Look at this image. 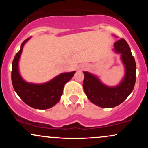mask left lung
Listing matches in <instances>:
<instances>
[{"instance_id": "8db88e82", "label": "left lung", "mask_w": 148, "mask_h": 148, "mask_svg": "<svg viewBox=\"0 0 148 148\" xmlns=\"http://www.w3.org/2000/svg\"><path fill=\"white\" fill-rule=\"evenodd\" d=\"M115 52L121 54L125 67V76L116 87H108L97 77L90 73L84 72L83 87L91 102L101 108H113L123 103L134 90L136 82V65L130 46L123 38L114 44Z\"/></svg>"}]
</instances>
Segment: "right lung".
Here are the masks:
<instances>
[{
  "instance_id": "right-lung-1",
  "label": "right lung",
  "mask_w": 148,
  "mask_h": 148,
  "mask_svg": "<svg viewBox=\"0 0 148 148\" xmlns=\"http://www.w3.org/2000/svg\"><path fill=\"white\" fill-rule=\"evenodd\" d=\"M29 39L23 42L19 51L15 55L12 61V83L15 92L27 105L37 109H47L58 102L62 95L64 84L72 79L76 72L62 73L43 84L25 82L18 73V60L23 45Z\"/></svg>"
}]
</instances>
